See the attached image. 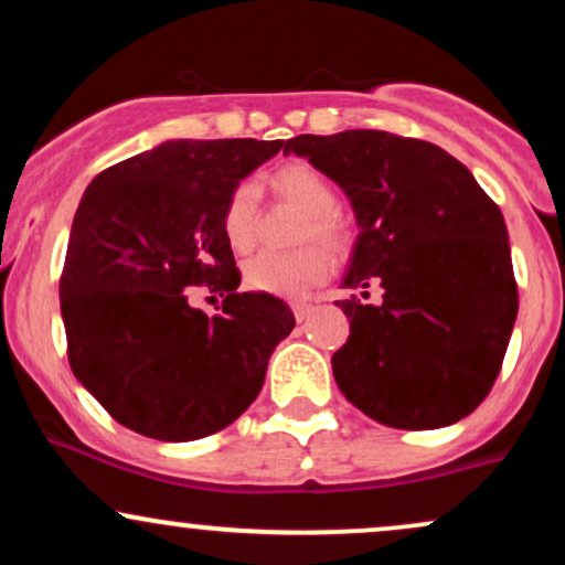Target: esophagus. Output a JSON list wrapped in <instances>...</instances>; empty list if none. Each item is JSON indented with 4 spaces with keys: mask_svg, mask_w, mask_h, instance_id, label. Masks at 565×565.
<instances>
[{
    "mask_svg": "<svg viewBox=\"0 0 565 565\" xmlns=\"http://www.w3.org/2000/svg\"><path fill=\"white\" fill-rule=\"evenodd\" d=\"M310 310H313V302H308V300H295V302H291V313H295L297 321L308 319Z\"/></svg>",
    "mask_w": 565,
    "mask_h": 565,
    "instance_id": "esophagus-1",
    "label": "esophagus"
}]
</instances>
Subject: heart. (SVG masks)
<instances>
[{
    "label": "heart",
    "instance_id": "1",
    "mask_svg": "<svg viewBox=\"0 0 565 565\" xmlns=\"http://www.w3.org/2000/svg\"><path fill=\"white\" fill-rule=\"evenodd\" d=\"M270 188L278 199L305 212L297 238H319L332 252H345L350 231L337 212V191L308 161H287L270 172ZM223 236L233 252H249L260 225V193L255 183H238L228 193L220 215ZM329 270L327 249L308 242L289 252H260L244 265V287L260 295L297 297L319 284Z\"/></svg>",
    "mask_w": 565,
    "mask_h": 565
}]
</instances>
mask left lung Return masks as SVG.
Here are the masks:
<instances>
[{"mask_svg":"<svg viewBox=\"0 0 565 565\" xmlns=\"http://www.w3.org/2000/svg\"><path fill=\"white\" fill-rule=\"evenodd\" d=\"M305 157L353 204L359 238L345 289L348 342L332 355L342 395L401 430L459 423L489 395L512 323L518 284L499 206L468 167L433 142L382 129L297 135Z\"/></svg>","mask_w":565,"mask_h":565,"instance_id":"left-lung-1","label":"left lung"}]
</instances>
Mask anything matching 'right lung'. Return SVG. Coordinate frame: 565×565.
<instances>
[{"instance_id": "1", "label": "right lung", "mask_w": 565, "mask_h": 565, "mask_svg": "<svg viewBox=\"0 0 565 565\" xmlns=\"http://www.w3.org/2000/svg\"><path fill=\"white\" fill-rule=\"evenodd\" d=\"M284 140H167L103 170L84 191L61 276L68 364L119 425L196 440L257 398L295 329L289 305L236 291L220 215L228 193ZM193 286L224 297L212 320Z\"/></svg>"}]
</instances>
